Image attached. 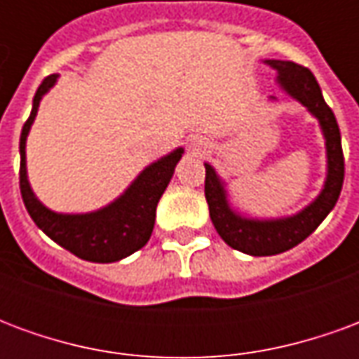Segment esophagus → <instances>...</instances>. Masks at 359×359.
I'll use <instances>...</instances> for the list:
<instances>
[{
  "label": "esophagus",
  "mask_w": 359,
  "mask_h": 359,
  "mask_svg": "<svg viewBox=\"0 0 359 359\" xmlns=\"http://www.w3.org/2000/svg\"><path fill=\"white\" fill-rule=\"evenodd\" d=\"M200 146H202V144H192V149H200Z\"/></svg>",
  "instance_id": "esophagus-1"
}]
</instances>
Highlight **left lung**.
Segmentation results:
<instances>
[{"label": "left lung", "instance_id": "1", "mask_svg": "<svg viewBox=\"0 0 359 359\" xmlns=\"http://www.w3.org/2000/svg\"><path fill=\"white\" fill-rule=\"evenodd\" d=\"M265 63L277 71V81L286 94L298 100L304 107H308L309 113L319 121L327 146V180L321 194L300 213L290 217L259 221V219L242 217L236 211L231 210L223 182L217 177L215 169L205 163V200L210 205L211 223L217 229L219 236L231 248L250 256L283 254L286 250L298 246L302 241H306L331 213L344 182V156H342L339 123L331 107L325 103L316 76L309 69L292 61L269 59Z\"/></svg>", "mask_w": 359, "mask_h": 359}]
</instances>
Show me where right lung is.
<instances>
[{"label": "right lung", "instance_id": "add662e5", "mask_svg": "<svg viewBox=\"0 0 359 359\" xmlns=\"http://www.w3.org/2000/svg\"><path fill=\"white\" fill-rule=\"evenodd\" d=\"M55 81H57V74H51L48 79H43L42 84L38 86L30 117L27 118L20 133L19 184L22 202L38 229H42L51 241L57 242L59 246L69 250L76 257L94 262V264L118 262L134 254L142 246H146V242L149 241L154 223H156L157 202L169 184L184 149H175L169 156L148 165L138 175V179L126 188L125 194L102 210L92 211V213H76V215L55 213L48 210L43 203H40L28 184L27 149L25 148H27L28 130L34 123L42 95L55 84Z\"/></svg>", "mask_w": 359, "mask_h": 359}]
</instances>
